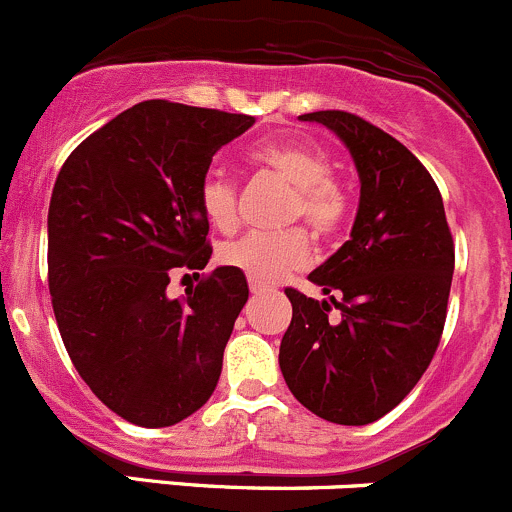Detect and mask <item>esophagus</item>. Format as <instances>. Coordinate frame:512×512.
<instances>
[{
  "label": "esophagus",
  "instance_id": "34e87169",
  "mask_svg": "<svg viewBox=\"0 0 512 512\" xmlns=\"http://www.w3.org/2000/svg\"><path fill=\"white\" fill-rule=\"evenodd\" d=\"M249 288L254 296H258V293H266V291H273V286H268V283L263 281H256V278H249Z\"/></svg>",
  "mask_w": 512,
  "mask_h": 512
}]
</instances>
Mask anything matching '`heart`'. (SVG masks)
<instances>
[{
	"label": "heart",
	"instance_id": "b5f03b06",
	"mask_svg": "<svg viewBox=\"0 0 512 512\" xmlns=\"http://www.w3.org/2000/svg\"><path fill=\"white\" fill-rule=\"evenodd\" d=\"M263 174H271L291 189L281 221H303L316 239H331L346 226L351 214V194L341 179L331 174L333 159L323 146L311 141H271L249 156ZM199 206L204 219L221 234L239 226V194L231 181L206 176L199 186ZM221 263L246 273L256 281H276L308 258V236L298 226L276 234H249L221 249Z\"/></svg>",
	"mask_w": 512,
	"mask_h": 512
}]
</instances>
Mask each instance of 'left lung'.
Returning a JSON list of instances; mask_svg holds the SVG:
<instances>
[{
  "instance_id": "1",
  "label": "left lung",
  "mask_w": 512,
  "mask_h": 512,
  "mask_svg": "<svg viewBox=\"0 0 512 512\" xmlns=\"http://www.w3.org/2000/svg\"><path fill=\"white\" fill-rule=\"evenodd\" d=\"M351 151L361 201L351 239L308 273L323 301L286 288L293 318L278 366L301 406L341 426L378 421L413 391L440 343L455 249L426 166L348 111H313ZM342 311L328 322L330 306Z\"/></svg>"
}]
</instances>
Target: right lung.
<instances>
[{
  "mask_svg": "<svg viewBox=\"0 0 512 512\" xmlns=\"http://www.w3.org/2000/svg\"><path fill=\"white\" fill-rule=\"evenodd\" d=\"M254 116L151 99L69 154L49 201V291L69 358L106 408L166 428L214 393L249 283L219 266L169 298L171 273L209 263L199 186ZM199 276V273H196Z\"/></svg>",
  "mask_w": 512,
  "mask_h": 512,
  "instance_id": "obj_1",
  "label": "right lung"
}]
</instances>
